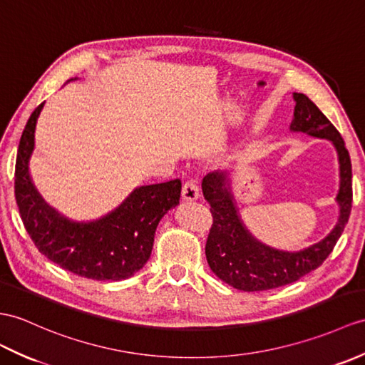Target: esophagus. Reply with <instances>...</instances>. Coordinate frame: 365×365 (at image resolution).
<instances>
[{"instance_id":"34e87169","label":"esophagus","mask_w":365,"mask_h":365,"mask_svg":"<svg viewBox=\"0 0 365 365\" xmlns=\"http://www.w3.org/2000/svg\"><path fill=\"white\" fill-rule=\"evenodd\" d=\"M182 196L186 200H196L199 197V185L196 180H186L182 188Z\"/></svg>"}]
</instances>
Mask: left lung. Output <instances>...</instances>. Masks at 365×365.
I'll return each mask as SVG.
<instances>
[{"label": "left lung", "instance_id": "8db88e82", "mask_svg": "<svg viewBox=\"0 0 365 365\" xmlns=\"http://www.w3.org/2000/svg\"><path fill=\"white\" fill-rule=\"evenodd\" d=\"M294 99L295 110L291 129L317 138H327L333 141L337 149L341 165V190L336 199L341 205V216L333 232L311 247L295 253L274 250L253 240L244 228L230 188L227 186V174L213 173L203 177L202 191L213 216L205 244L207 261L213 274L235 289L247 292L267 291L297 282L328 258L337 240L341 238L345 224L349 222L353 202L349 150L341 133L308 96L294 93Z\"/></svg>", "mask_w": 365, "mask_h": 365}]
</instances>
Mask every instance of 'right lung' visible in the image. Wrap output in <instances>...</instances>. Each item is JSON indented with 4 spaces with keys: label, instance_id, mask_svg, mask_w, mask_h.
Returning <instances> with one entry per match:
<instances>
[{
    "label": "right lung",
    "instance_id": "right-lung-1",
    "mask_svg": "<svg viewBox=\"0 0 365 365\" xmlns=\"http://www.w3.org/2000/svg\"><path fill=\"white\" fill-rule=\"evenodd\" d=\"M41 103L24 127L15 163V199L21 221L41 255L70 272L120 282L146 264L160 219L180 200V179L140 186L120 207L90 224H76L49 208L29 177V157Z\"/></svg>",
    "mask_w": 365,
    "mask_h": 365
}]
</instances>
